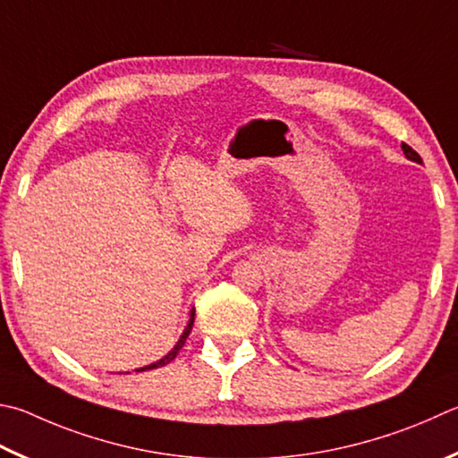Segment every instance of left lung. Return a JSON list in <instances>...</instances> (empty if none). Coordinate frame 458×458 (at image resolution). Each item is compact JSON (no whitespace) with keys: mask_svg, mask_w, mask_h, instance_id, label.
Here are the masks:
<instances>
[{"mask_svg":"<svg viewBox=\"0 0 458 458\" xmlns=\"http://www.w3.org/2000/svg\"><path fill=\"white\" fill-rule=\"evenodd\" d=\"M403 152H404V156L409 157V160H412V162H419V164H422V160H420V156L414 152V149L409 146V144H404L403 142Z\"/></svg>","mask_w":458,"mask_h":458,"instance_id":"left-lung-1","label":"left lung"}]
</instances>
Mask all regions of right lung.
I'll return each mask as SVG.
<instances>
[{"mask_svg":"<svg viewBox=\"0 0 458 458\" xmlns=\"http://www.w3.org/2000/svg\"><path fill=\"white\" fill-rule=\"evenodd\" d=\"M194 312L196 310H192L190 312V320H188V327L184 328V332H182V336H180V340L176 343V346L172 348V351L164 356V359H160L157 362H152L149 364V367H144V369H138V372H144V370H152V369H160V367H165V364L168 362H172L174 359H176V354L180 352V348L184 346V343H186V338H188V335L190 332H192V327H194Z\"/></svg>","mask_w":458,"mask_h":458,"instance_id":"1","label":"right lung"}]
</instances>
